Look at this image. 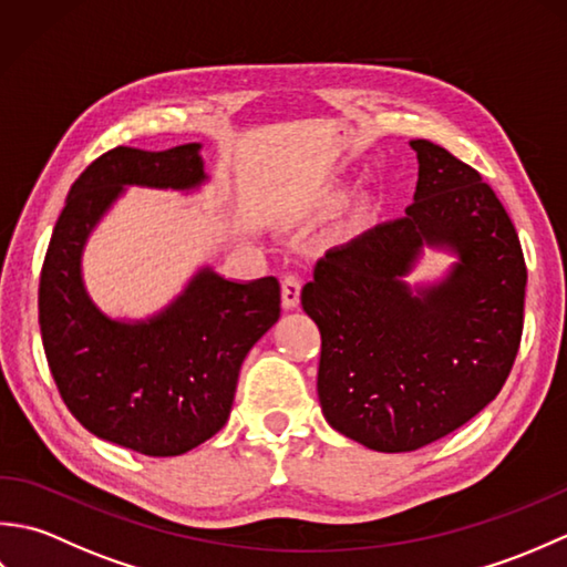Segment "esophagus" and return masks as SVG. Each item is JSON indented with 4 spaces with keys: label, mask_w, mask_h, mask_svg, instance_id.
Segmentation results:
<instances>
[{
    "label": "esophagus",
    "mask_w": 567,
    "mask_h": 567,
    "mask_svg": "<svg viewBox=\"0 0 567 567\" xmlns=\"http://www.w3.org/2000/svg\"><path fill=\"white\" fill-rule=\"evenodd\" d=\"M299 292H302V280L295 272H287L282 277V307L295 309L299 305Z\"/></svg>",
    "instance_id": "1"
}]
</instances>
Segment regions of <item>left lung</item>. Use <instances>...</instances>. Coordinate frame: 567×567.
I'll use <instances>...</instances> for the list:
<instances>
[{
  "mask_svg": "<svg viewBox=\"0 0 567 567\" xmlns=\"http://www.w3.org/2000/svg\"><path fill=\"white\" fill-rule=\"evenodd\" d=\"M416 151L414 204L331 248L305 285L321 331L319 402L343 436L380 453L443 439L495 400L524 329L526 262L502 202L436 143ZM424 247L458 260L443 281L403 277Z\"/></svg>",
  "mask_w": 567,
  "mask_h": 567,
  "instance_id": "obj_1",
  "label": "left lung"
}]
</instances>
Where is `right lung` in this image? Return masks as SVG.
I'll use <instances>...</instances> for the list:
<instances>
[{"label":"right lung","mask_w":567,"mask_h":567,"mask_svg":"<svg viewBox=\"0 0 567 567\" xmlns=\"http://www.w3.org/2000/svg\"><path fill=\"white\" fill-rule=\"evenodd\" d=\"M199 143L167 151L118 146L68 192L45 250L39 323L48 368L70 414L102 441L143 455H183L231 414L238 370L280 319V282L226 280L202 268L158 315L106 317L82 282L92 228L124 189L189 192L207 183Z\"/></svg>","instance_id":"obj_1"}]
</instances>
